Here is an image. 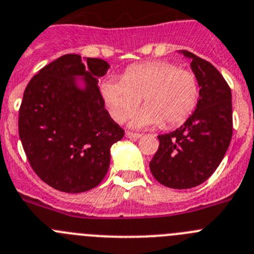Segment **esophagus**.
Returning a JSON list of instances; mask_svg holds the SVG:
<instances>
[{
	"label": "esophagus",
	"mask_w": 254,
	"mask_h": 254,
	"mask_svg": "<svg viewBox=\"0 0 254 254\" xmlns=\"http://www.w3.org/2000/svg\"><path fill=\"white\" fill-rule=\"evenodd\" d=\"M125 136H127V138H129V139H139V138H141V134H138V132L127 131V134H125Z\"/></svg>",
	"instance_id": "obj_1"
}]
</instances>
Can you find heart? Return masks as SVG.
Listing matches in <instances>:
<instances>
[{"label": "heart", "instance_id": "1", "mask_svg": "<svg viewBox=\"0 0 254 254\" xmlns=\"http://www.w3.org/2000/svg\"><path fill=\"white\" fill-rule=\"evenodd\" d=\"M101 95L116 122H127L143 99L145 106L134 116L132 127L163 123V127H175L184 124L195 110L198 82L191 70L154 61L127 68L122 79L104 82Z\"/></svg>", "mask_w": 254, "mask_h": 254}]
</instances>
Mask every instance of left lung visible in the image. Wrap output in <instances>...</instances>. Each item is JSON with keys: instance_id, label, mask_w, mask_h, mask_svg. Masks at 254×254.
<instances>
[{"instance_id": "left-lung-1", "label": "left lung", "mask_w": 254, "mask_h": 254, "mask_svg": "<svg viewBox=\"0 0 254 254\" xmlns=\"http://www.w3.org/2000/svg\"><path fill=\"white\" fill-rule=\"evenodd\" d=\"M198 82V101L181 127L158 135L159 148L149 163L159 184L171 189H191L205 182L218 168L233 134L232 91L211 63L187 50Z\"/></svg>"}]
</instances>
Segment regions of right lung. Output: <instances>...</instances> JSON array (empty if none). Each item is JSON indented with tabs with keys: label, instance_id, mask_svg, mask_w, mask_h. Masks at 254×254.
I'll return each mask as SVG.
<instances>
[{
	"label": "right lung",
	"instance_id": "right-lung-1",
	"mask_svg": "<svg viewBox=\"0 0 254 254\" xmlns=\"http://www.w3.org/2000/svg\"><path fill=\"white\" fill-rule=\"evenodd\" d=\"M109 68L102 59L65 54L39 70L25 88L19 135L34 172L53 189L84 192L109 171L111 145L124 136L100 92L99 78Z\"/></svg>",
	"mask_w": 254,
	"mask_h": 254
}]
</instances>
